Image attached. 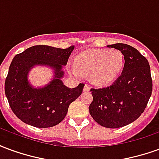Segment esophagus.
I'll list each match as a JSON object with an SVG mask.
<instances>
[{
	"mask_svg": "<svg viewBox=\"0 0 159 159\" xmlns=\"http://www.w3.org/2000/svg\"><path fill=\"white\" fill-rule=\"evenodd\" d=\"M90 90V86L88 84H85L83 87V91H89Z\"/></svg>",
	"mask_w": 159,
	"mask_h": 159,
	"instance_id": "esophagus-1",
	"label": "esophagus"
}]
</instances>
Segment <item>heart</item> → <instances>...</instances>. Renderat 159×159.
Wrapping results in <instances>:
<instances>
[{
  "label": "heart",
  "instance_id": "heart-1",
  "mask_svg": "<svg viewBox=\"0 0 159 159\" xmlns=\"http://www.w3.org/2000/svg\"><path fill=\"white\" fill-rule=\"evenodd\" d=\"M123 63V53L117 49H93L76 57L71 72L76 76H81L82 72L89 74L93 83L103 86L117 79Z\"/></svg>",
  "mask_w": 159,
  "mask_h": 159
}]
</instances>
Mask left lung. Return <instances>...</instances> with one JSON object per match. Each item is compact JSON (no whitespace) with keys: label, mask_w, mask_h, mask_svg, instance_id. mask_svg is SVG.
<instances>
[{"label":"left lung","mask_w":159,"mask_h":159,"mask_svg":"<svg viewBox=\"0 0 159 159\" xmlns=\"http://www.w3.org/2000/svg\"><path fill=\"white\" fill-rule=\"evenodd\" d=\"M110 47L123 53V71L111 86L90 89L93 101L89 113L101 126L117 129L143 113L152 92V80L149 63L137 49L123 43Z\"/></svg>","instance_id":"obj_1"}]
</instances>
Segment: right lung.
I'll return each instance as SVG.
<instances>
[{"label":"right lung","mask_w":159,"mask_h":159,"mask_svg":"<svg viewBox=\"0 0 159 159\" xmlns=\"http://www.w3.org/2000/svg\"><path fill=\"white\" fill-rule=\"evenodd\" d=\"M74 47L56 48L46 45L30 47L15 55L5 81L9 106L19 119L36 128H50L62 122L70 104L81 95L84 83L74 89L63 84L62 66H66ZM36 64H46L56 70V80L42 89H33L27 74Z\"/></svg>","instance_id":"1"}]
</instances>
